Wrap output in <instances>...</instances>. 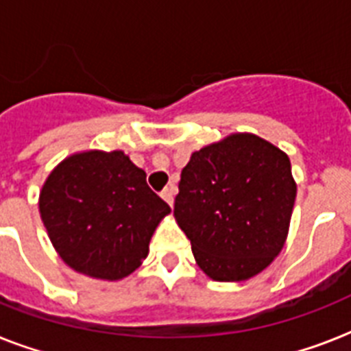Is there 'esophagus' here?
<instances>
[{
  "instance_id": "1",
  "label": "esophagus",
  "mask_w": 351,
  "mask_h": 351,
  "mask_svg": "<svg viewBox=\"0 0 351 351\" xmlns=\"http://www.w3.org/2000/svg\"><path fill=\"white\" fill-rule=\"evenodd\" d=\"M175 193H176V187L175 186L165 187L164 191H162V198H164L165 202L169 204V206H173V202H175Z\"/></svg>"
}]
</instances>
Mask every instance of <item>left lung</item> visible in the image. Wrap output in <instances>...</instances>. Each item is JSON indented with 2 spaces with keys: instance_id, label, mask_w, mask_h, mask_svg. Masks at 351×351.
<instances>
[{
  "instance_id": "obj_1",
  "label": "left lung",
  "mask_w": 351,
  "mask_h": 351,
  "mask_svg": "<svg viewBox=\"0 0 351 351\" xmlns=\"http://www.w3.org/2000/svg\"><path fill=\"white\" fill-rule=\"evenodd\" d=\"M295 197L288 154L256 134L237 132L191 154L175 219L200 269L213 280L239 282L280 253Z\"/></svg>"
}]
</instances>
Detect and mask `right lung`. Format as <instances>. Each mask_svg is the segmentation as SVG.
I'll return each mask as SVG.
<instances>
[{
    "label": "right lung",
    "mask_w": 351,
    "mask_h": 351,
    "mask_svg": "<svg viewBox=\"0 0 351 351\" xmlns=\"http://www.w3.org/2000/svg\"><path fill=\"white\" fill-rule=\"evenodd\" d=\"M171 208L123 151L71 154L47 176L40 215L54 250L74 271L101 280L131 275Z\"/></svg>",
    "instance_id": "obj_1"
}]
</instances>
